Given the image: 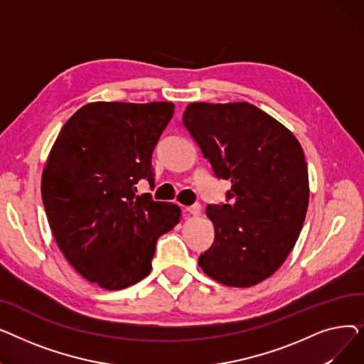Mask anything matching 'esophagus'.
<instances>
[{
	"instance_id": "obj_1",
	"label": "esophagus",
	"mask_w": 364,
	"mask_h": 364,
	"mask_svg": "<svg viewBox=\"0 0 364 364\" xmlns=\"http://www.w3.org/2000/svg\"><path fill=\"white\" fill-rule=\"evenodd\" d=\"M186 211H187L188 214H192L193 217H198V215L200 214V211H202V206H200L199 203H195V205H192V206H187Z\"/></svg>"
}]
</instances>
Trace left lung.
Here are the masks:
<instances>
[{"label": "left lung", "mask_w": 364, "mask_h": 364, "mask_svg": "<svg viewBox=\"0 0 364 364\" xmlns=\"http://www.w3.org/2000/svg\"><path fill=\"white\" fill-rule=\"evenodd\" d=\"M183 125L217 178L230 180L227 203L208 205L215 237L199 257L205 274L235 288L270 277L298 240L309 208V169L294 134L250 103H192Z\"/></svg>", "instance_id": "8db88e82"}]
</instances>
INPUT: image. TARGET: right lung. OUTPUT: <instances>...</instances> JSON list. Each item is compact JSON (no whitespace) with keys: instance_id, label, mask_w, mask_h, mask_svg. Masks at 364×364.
Here are the masks:
<instances>
[{"instance_id":"1","label":"right lung","mask_w":364,"mask_h":364,"mask_svg":"<svg viewBox=\"0 0 364 364\" xmlns=\"http://www.w3.org/2000/svg\"><path fill=\"white\" fill-rule=\"evenodd\" d=\"M169 102H95L63 125L43 172L53 236L73 269L103 289L136 284L151 269L156 242L180 208L137 195L155 187L151 155L174 114Z\"/></svg>"}]
</instances>
